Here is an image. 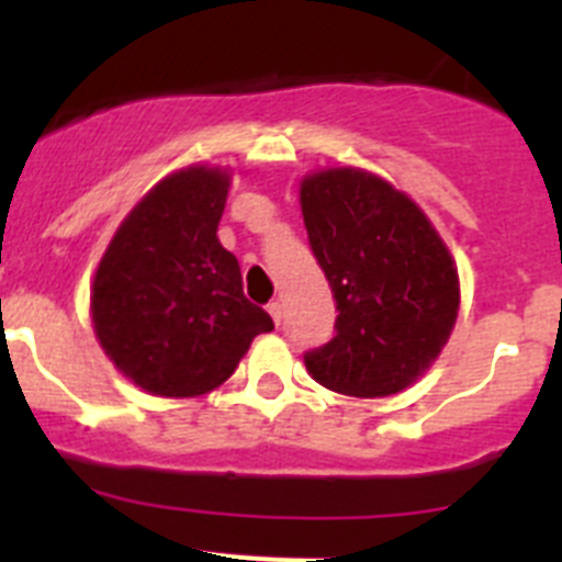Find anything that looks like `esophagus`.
Instances as JSON below:
<instances>
[{
    "label": "esophagus",
    "mask_w": 562,
    "mask_h": 562,
    "mask_svg": "<svg viewBox=\"0 0 562 562\" xmlns=\"http://www.w3.org/2000/svg\"><path fill=\"white\" fill-rule=\"evenodd\" d=\"M267 312H270L276 324H281V317H284V306H281V301H270V304H267Z\"/></svg>",
    "instance_id": "34e87169"
}]
</instances>
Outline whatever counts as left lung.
I'll use <instances>...</instances> for the list:
<instances>
[{
    "instance_id": "1",
    "label": "left lung",
    "mask_w": 562,
    "mask_h": 562,
    "mask_svg": "<svg viewBox=\"0 0 562 562\" xmlns=\"http://www.w3.org/2000/svg\"><path fill=\"white\" fill-rule=\"evenodd\" d=\"M301 211L337 306L335 335L306 351V371L349 396L408 389L456 324L448 247L405 193L355 168L304 180Z\"/></svg>"
}]
</instances>
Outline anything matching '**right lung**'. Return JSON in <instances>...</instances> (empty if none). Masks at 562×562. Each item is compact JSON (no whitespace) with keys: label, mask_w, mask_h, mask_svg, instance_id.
<instances>
[{"label":"right lung","mask_w":562,"mask_h":562,"mask_svg":"<svg viewBox=\"0 0 562 562\" xmlns=\"http://www.w3.org/2000/svg\"><path fill=\"white\" fill-rule=\"evenodd\" d=\"M227 173L186 168L151 188L114 233L92 284L109 360L157 396H196L236 371L272 317L250 304L216 238Z\"/></svg>","instance_id":"1"}]
</instances>
